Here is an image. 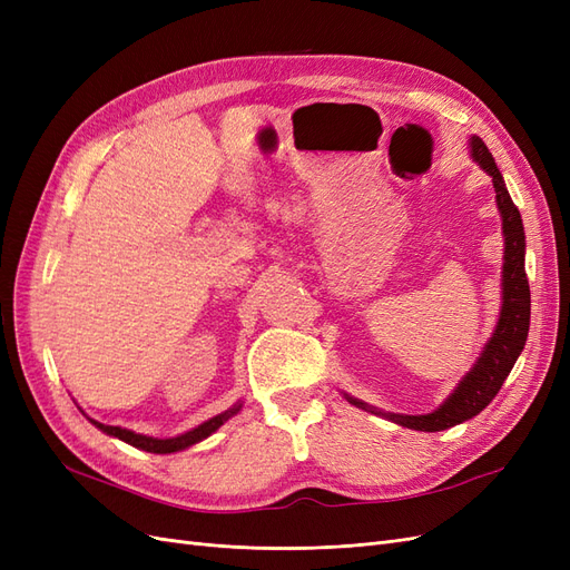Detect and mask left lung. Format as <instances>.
<instances>
[{
    "instance_id": "1",
    "label": "left lung",
    "mask_w": 570,
    "mask_h": 570,
    "mask_svg": "<svg viewBox=\"0 0 570 570\" xmlns=\"http://www.w3.org/2000/svg\"><path fill=\"white\" fill-rule=\"evenodd\" d=\"M471 151L473 159L485 168L492 176L497 206L502 212V226H504V278H502V314H499L497 331L492 333L490 342L485 344V352L480 354L475 366L463 377L459 387L452 392L440 409L425 416H400V413H387V419L400 423L411 430H423V433H438L452 425L469 421L485 409L497 392L502 390L507 375L511 373L515 358L523 352L530 327V285L525 275V233L523 220L515 204L509 197V189L504 185L502 174L492 159L488 145L480 137H471ZM347 400L371 413H381L364 402Z\"/></svg>"
}]
</instances>
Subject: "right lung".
<instances>
[{
    "label": "right lung",
    "mask_w": 570,
    "mask_h": 570,
    "mask_svg": "<svg viewBox=\"0 0 570 570\" xmlns=\"http://www.w3.org/2000/svg\"><path fill=\"white\" fill-rule=\"evenodd\" d=\"M237 411H239V404H237L235 409H230V411L218 413V416H214V419H209L206 423L197 425L195 430H189V433L178 435V438H170V440H157V438L137 435V433H132V430H126V428L105 425V423H97V421H92V419H90V421L101 430V433H107V435H114V438H118V440H124V442L137 446V450L154 452V454H170V452L185 450V446H189V444H197V442H202L204 438H209L212 433H216V430H218L223 423H226V421L233 416V413H237Z\"/></svg>",
    "instance_id": "obj_1"
}]
</instances>
